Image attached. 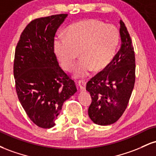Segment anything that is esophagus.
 Masks as SVG:
<instances>
[{
    "label": "esophagus",
    "mask_w": 156,
    "mask_h": 156,
    "mask_svg": "<svg viewBox=\"0 0 156 156\" xmlns=\"http://www.w3.org/2000/svg\"><path fill=\"white\" fill-rule=\"evenodd\" d=\"M86 84H87V81H86V80H79V82H78V87H79L80 90L81 91L85 90Z\"/></svg>",
    "instance_id": "esophagus-1"
}]
</instances>
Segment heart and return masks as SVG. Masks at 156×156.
Listing matches in <instances>:
<instances>
[{
	"label": "heart",
	"instance_id": "heart-1",
	"mask_svg": "<svg viewBox=\"0 0 156 156\" xmlns=\"http://www.w3.org/2000/svg\"><path fill=\"white\" fill-rule=\"evenodd\" d=\"M119 42V32L116 27L90 19L69 27L65 36L55 39L53 48L61 65L65 70L74 67L78 51L81 59L75 68L76 76H88L94 69L101 71L112 62Z\"/></svg>",
	"mask_w": 156,
	"mask_h": 156
}]
</instances>
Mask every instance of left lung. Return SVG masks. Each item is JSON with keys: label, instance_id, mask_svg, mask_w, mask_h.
I'll list each match as a JSON object with an SVG mask.
<instances>
[{"label": "left lung", "instance_id": "1", "mask_svg": "<svg viewBox=\"0 0 156 156\" xmlns=\"http://www.w3.org/2000/svg\"><path fill=\"white\" fill-rule=\"evenodd\" d=\"M122 44L109 65L87 83L92 103L88 114L99 125L116 122L128 106L136 78L135 53L126 26L120 20Z\"/></svg>", "mask_w": 156, "mask_h": 156}]
</instances>
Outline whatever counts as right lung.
I'll list each match as a JSON object with an SVG mask.
<instances>
[{
    "label": "right lung",
    "mask_w": 156,
    "mask_h": 156,
    "mask_svg": "<svg viewBox=\"0 0 156 156\" xmlns=\"http://www.w3.org/2000/svg\"><path fill=\"white\" fill-rule=\"evenodd\" d=\"M67 14L31 20L16 46L14 77L17 97L30 119L51 128L64 102L77 92L70 76L61 68L54 53V37Z\"/></svg>",
    "instance_id": "add662e5"
}]
</instances>
